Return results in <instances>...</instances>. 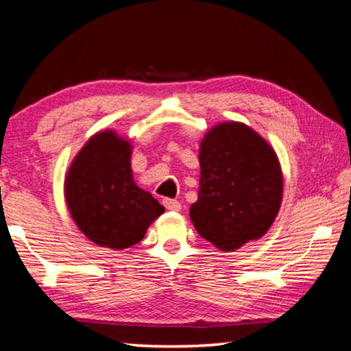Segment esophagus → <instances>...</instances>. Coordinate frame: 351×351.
<instances>
[{
  "label": "esophagus",
  "mask_w": 351,
  "mask_h": 351,
  "mask_svg": "<svg viewBox=\"0 0 351 351\" xmlns=\"http://www.w3.org/2000/svg\"><path fill=\"white\" fill-rule=\"evenodd\" d=\"M162 204H164V207H165V209H167V210H175V212L181 210V203H180V201H176V199L165 198V199L162 201Z\"/></svg>",
  "instance_id": "esophagus-1"
}]
</instances>
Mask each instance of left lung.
Listing matches in <instances>:
<instances>
[{
	"label": "left lung",
	"mask_w": 351,
	"mask_h": 351,
	"mask_svg": "<svg viewBox=\"0 0 351 351\" xmlns=\"http://www.w3.org/2000/svg\"><path fill=\"white\" fill-rule=\"evenodd\" d=\"M199 190L190 206L197 232L219 251L263 237L280 209L283 176L276 152L241 122H223L199 145Z\"/></svg>",
	"instance_id": "left-lung-1"
}]
</instances>
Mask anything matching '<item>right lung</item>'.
I'll use <instances>...</instances> for the list:
<instances>
[{"label":"right lung","instance_id":"right-lung-1","mask_svg":"<svg viewBox=\"0 0 351 351\" xmlns=\"http://www.w3.org/2000/svg\"><path fill=\"white\" fill-rule=\"evenodd\" d=\"M130 158V142L105 130L83 145L64 178V198L77 228L96 245L117 251L139 243L165 210L136 186Z\"/></svg>","mask_w":351,"mask_h":351}]
</instances>
